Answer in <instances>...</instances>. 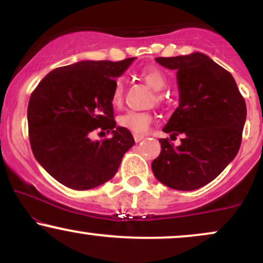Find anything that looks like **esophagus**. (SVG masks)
<instances>
[{
  "label": "esophagus",
  "mask_w": 263,
  "mask_h": 263,
  "mask_svg": "<svg viewBox=\"0 0 263 263\" xmlns=\"http://www.w3.org/2000/svg\"><path fill=\"white\" fill-rule=\"evenodd\" d=\"M134 138H135L136 143H138V142H141L142 140H143L144 136H142V135H134Z\"/></svg>",
  "instance_id": "34e87169"
}]
</instances>
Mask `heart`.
<instances>
[{
    "mask_svg": "<svg viewBox=\"0 0 263 263\" xmlns=\"http://www.w3.org/2000/svg\"><path fill=\"white\" fill-rule=\"evenodd\" d=\"M141 77L153 90H157V91L164 89L165 85H167V77H165V74L163 73L162 70H159L158 68H153V66L144 68L143 70L141 71ZM122 80L117 79L115 81L112 95H111V102H112L114 106H120V105L122 104ZM156 100L157 102H161V96H157ZM152 122V115L149 112H140V111L129 110L117 117V123H119L120 127L128 129V131L132 132L134 135H144L149 129Z\"/></svg>",
    "mask_w": 263,
    "mask_h": 263,
    "instance_id": "heart-1",
    "label": "heart"
}]
</instances>
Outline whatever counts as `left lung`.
<instances>
[{"mask_svg": "<svg viewBox=\"0 0 263 263\" xmlns=\"http://www.w3.org/2000/svg\"><path fill=\"white\" fill-rule=\"evenodd\" d=\"M176 69L179 107L163 131L180 146L161 138L162 151L152 162L157 179L177 190L206 185L237 155L246 120V102L232 75L201 53L157 58Z\"/></svg>", "mask_w": 263, "mask_h": 263, "instance_id": "obj_1", "label": "left lung"}]
</instances>
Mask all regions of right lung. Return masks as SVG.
I'll return each mask as SVG.
<instances>
[{
  "label": "right lung",
  "instance_id": "1",
  "mask_svg": "<svg viewBox=\"0 0 263 263\" xmlns=\"http://www.w3.org/2000/svg\"><path fill=\"white\" fill-rule=\"evenodd\" d=\"M134 59L60 66L31 93L27 116L32 152L63 185L75 190L101 185L116 174L123 155L135 144L128 129L116 127L111 102L115 78ZM95 129L111 130L113 137L91 141Z\"/></svg>",
  "mask_w": 263,
  "mask_h": 263
}]
</instances>
